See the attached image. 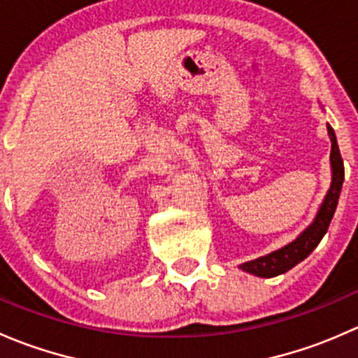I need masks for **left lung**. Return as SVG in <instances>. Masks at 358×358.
<instances>
[{
	"mask_svg": "<svg viewBox=\"0 0 358 358\" xmlns=\"http://www.w3.org/2000/svg\"><path fill=\"white\" fill-rule=\"evenodd\" d=\"M327 131L331 136V168H333V182H331V189L327 192L326 199H324L322 206H320L319 213H317L315 220H313L312 225L294 241V243L287 244L279 251H273L270 255L262 256L258 259H252V262L243 263L241 268L244 272L252 273V275L258 277H275L280 273L287 272L292 266L298 265L299 262L306 258L310 252L313 251L319 243L322 241V237L326 236L327 229H329V223L333 220L336 206H338L339 194H341L343 180H345V166H343L341 154H339L338 142H336V135L329 124H327Z\"/></svg>",
	"mask_w": 358,
	"mask_h": 358,
	"instance_id": "8db88e82",
	"label": "left lung"
}]
</instances>
